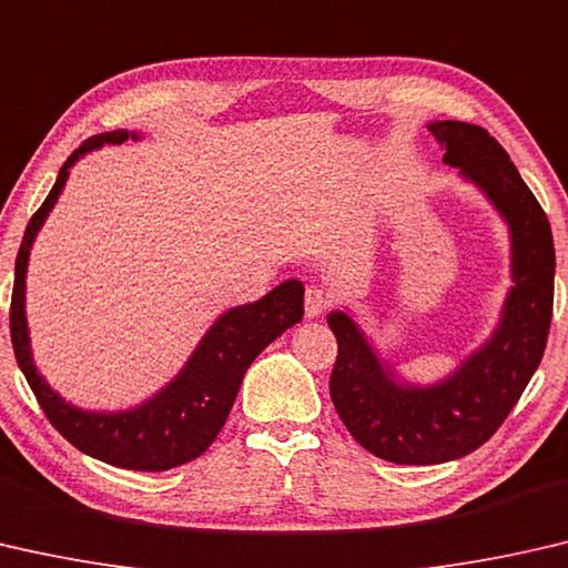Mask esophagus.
Wrapping results in <instances>:
<instances>
[{
	"instance_id": "34e87169",
	"label": "esophagus",
	"mask_w": 568,
	"mask_h": 568,
	"mask_svg": "<svg viewBox=\"0 0 568 568\" xmlns=\"http://www.w3.org/2000/svg\"><path fill=\"white\" fill-rule=\"evenodd\" d=\"M327 306H329V294L322 290V286H310V290H306V294H304V314L310 320H314V317H320L322 312H327Z\"/></svg>"
}]
</instances>
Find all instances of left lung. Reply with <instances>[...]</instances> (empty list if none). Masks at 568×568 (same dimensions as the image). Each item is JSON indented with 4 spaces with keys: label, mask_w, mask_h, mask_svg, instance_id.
I'll return each instance as SVG.
<instances>
[{
    "label": "left lung",
    "mask_w": 568,
    "mask_h": 568,
    "mask_svg": "<svg viewBox=\"0 0 568 568\" xmlns=\"http://www.w3.org/2000/svg\"><path fill=\"white\" fill-rule=\"evenodd\" d=\"M427 130L500 211L510 231L514 286L486 345L448 379L430 387L397 385L365 334L345 312L327 322L337 337L329 395L362 448L399 466H435L478 450L494 435L541 365L554 312V236L531 189L488 130L440 120Z\"/></svg>",
    "instance_id": "1"
}]
</instances>
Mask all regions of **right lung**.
Masks as SVG:
<instances>
[{"label":"right lung","instance_id":"obj_1","mask_svg":"<svg viewBox=\"0 0 568 568\" xmlns=\"http://www.w3.org/2000/svg\"><path fill=\"white\" fill-rule=\"evenodd\" d=\"M135 133L115 130V133L88 138L74 151L58 173L50 196L44 199L34 216L27 223L20 254L14 262V290L9 306V334L17 365L24 372L27 383L48 415L54 430L74 448L90 458L110 463L125 470H171L183 466L216 440L231 405L239 395L251 362L266 345L304 317V284L300 278L278 284L264 300L236 306L221 314L206 332L201 345L193 352L179 377L163 387L148 403L125 413H85L54 393L37 372L30 349V332L24 317V276L37 231L48 219L68 181V171L80 155L90 153L102 143H123Z\"/></svg>","mask_w":568,"mask_h":568}]
</instances>
